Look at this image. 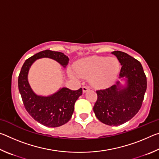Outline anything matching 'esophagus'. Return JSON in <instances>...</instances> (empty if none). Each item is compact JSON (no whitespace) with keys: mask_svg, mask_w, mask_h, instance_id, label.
<instances>
[{"mask_svg":"<svg viewBox=\"0 0 159 159\" xmlns=\"http://www.w3.org/2000/svg\"><path fill=\"white\" fill-rule=\"evenodd\" d=\"M88 90H89V87H88V86L85 85V86H83V93L87 92Z\"/></svg>","mask_w":159,"mask_h":159,"instance_id":"esophagus-1","label":"esophagus"}]
</instances>
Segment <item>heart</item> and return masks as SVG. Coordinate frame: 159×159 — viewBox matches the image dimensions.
<instances>
[{"label": "heart", "mask_w": 159, "mask_h": 159, "mask_svg": "<svg viewBox=\"0 0 159 159\" xmlns=\"http://www.w3.org/2000/svg\"><path fill=\"white\" fill-rule=\"evenodd\" d=\"M120 63L116 58L92 56L78 61L75 71L79 76L90 78L91 83L97 88H104L118 76Z\"/></svg>", "instance_id": "heart-1"}]
</instances>
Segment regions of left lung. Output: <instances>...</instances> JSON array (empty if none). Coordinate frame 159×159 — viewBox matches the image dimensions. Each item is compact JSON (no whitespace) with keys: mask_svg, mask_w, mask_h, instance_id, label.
Listing matches in <instances>:
<instances>
[{"mask_svg":"<svg viewBox=\"0 0 159 159\" xmlns=\"http://www.w3.org/2000/svg\"><path fill=\"white\" fill-rule=\"evenodd\" d=\"M122 65L119 78L128 79V86L118 88L119 82L96 91L98 99L93 111L98 119L108 125H119L128 121L140 109L147 90V77L141 63L121 51L111 52Z\"/></svg>","mask_w":159,"mask_h":159,"instance_id":"1","label":"left lung"}]
</instances>
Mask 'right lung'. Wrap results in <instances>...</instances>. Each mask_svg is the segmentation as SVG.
I'll list each match as a JSON object with an SVG mask.
<instances>
[{
    "instance_id": "obj_1",
    "label": "right lung",
    "mask_w": 159,
    "mask_h": 159,
    "mask_svg": "<svg viewBox=\"0 0 159 159\" xmlns=\"http://www.w3.org/2000/svg\"><path fill=\"white\" fill-rule=\"evenodd\" d=\"M42 57L53 59L64 67L69 60L64 53L57 51L45 50L36 53L27 59L21 67L18 77L19 91L26 110L35 120L47 127L56 128L71 119L75 102L82 95L83 90L81 88L77 90L63 88L49 97L36 95L29 86L27 74L35 60Z\"/></svg>"
}]
</instances>
